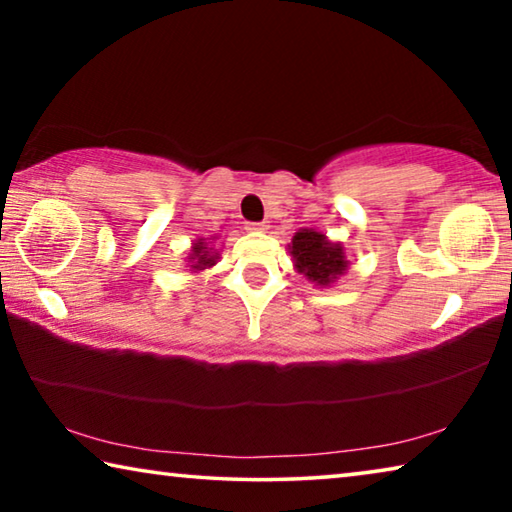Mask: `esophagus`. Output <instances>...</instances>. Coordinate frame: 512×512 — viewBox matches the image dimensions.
Returning a JSON list of instances; mask_svg holds the SVG:
<instances>
[{"label": "esophagus", "instance_id": "esophagus-1", "mask_svg": "<svg viewBox=\"0 0 512 512\" xmlns=\"http://www.w3.org/2000/svg\"><path fill=\"white\" fill-rule=\"evenodd\" d=\"M246 230H250V232H264L266 230V223H248Z\"/></svg>", "mask_w": 512, "mask_h": 512}]
</instances>
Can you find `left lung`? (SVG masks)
<instances>
[{
  "label": "left lung",
  "mask_w": 512,
  "mask_h": 512,
  "mask_svg": "<svg viewBox=\"0 0 512 512\" xmlns=\"http://www.w3.org/2000/svg\"><path fill=\"white\" fill-rule=\"evenodd\" d=\"M289 253L293 257V266L298 273L314 282L316 287H329L334 284L348 268L345 250L341 244L329 241L323 232L302 228L293 235L289 244Z\"/></svg>",
  "instance_id": "left-lung-1"
}]
</instances>
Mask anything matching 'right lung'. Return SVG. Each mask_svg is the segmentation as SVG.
<instances>
[{
    "mask_svg": "<svg viewBox=\"0 0 512 512\" xmlns=\"http://www.w3.org/2000/svg\"><path fill=\"white\" fill-rule=\"evenodd\" d=\"M216 259H219V253H216L214 248H210L205 239H198L196 244L192 246V253H189L187 262L192 266V271H203V268H210L214 266Z\"/></svg>",
    "mask_w": 512,
    "mask_h": 512,
    "instance_id": "right-lung-1",
    "label": "right lung"
}]
</instances>
